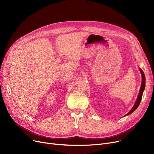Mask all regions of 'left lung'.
<instances>
[{
    "label": "left lung",
    "mask_w": 154,
    "mask_h": 154,
    "mask_svg": "<svg viewBox=\"0 0 154 154\" xmlns=\"http://www.w3.org/2000/svg\"><path fill=\"white\" fill-rule=\"evenodd\" d=\"M140 71V73L142 74V84H141V87H140V91H139V95H138V97H137V100L134 104V106L133 107V108L131 109V110L129 112L128 114H127L125 116L127 115H129L132 114V113L135 111L137 108L139 107V104L141 102V100H142V94H143V92L144 91V88H145V74L143 72L142 70L141 69H139Z\"/></svg>",
    "instance_id": "left-lung-1"
}]
</instances>
